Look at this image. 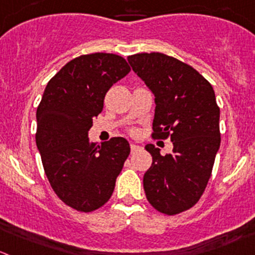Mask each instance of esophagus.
Masks as SVG:
<instances>
[{
	"label": "esophagus",
	"mask_w": 255,
	"mask_h": 255,
	"mask_svg": "<svg viewBox=\"0 0 255 255\" xmlns=\"http://www.w3.org/2000/svg\"><path fill=\"white\" fill-rule=\"evenodd\" d=\"M130 149H131V151L134 152V151H137V150L140 149V146L139 145H135V144H131L130 145Z\"/></svg>",
	"instance_id": "esophagus-1"
}]
</instances>
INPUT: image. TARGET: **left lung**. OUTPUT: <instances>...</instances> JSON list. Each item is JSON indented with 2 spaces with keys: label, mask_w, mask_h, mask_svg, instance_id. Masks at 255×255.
Segmentation results:
<instances>
[{
  "label": "left lung",
  "mask_w": 255,
  "mask_h": 255,
  "mask_svg": "<svg viewBox=\"0 0 255 255\" xmlns=\"http://www.w3.org/2000/svg\"><path fill=\"white\" fill-rule=\"evenodd\" d=\"M128 61L155 96L152 137L174 145L164 156L145 146L152 156L142 180L146 199L157 212L179 214L203 195L220 146L214 90L195 69L164 53H136Z\"/></svg>",
  "instance_id": "left-lung-1"
}]
</instances>
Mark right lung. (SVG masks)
<instances>
[{
  "mask_svg": "<svg viewBox=\"0 0 255 255\" xmlns=\"http://www.w3.org/2000/svg\"><path fill=\"white\" fill-rule=\"evenodd\" d=\"M129 72L125 59L114 53L76 57L48 81L36 111L45 174L56 195L75 210L94 212L108 202L130 154L124 137L101 146L87 137L109 89Z\"/></svg>",
  "mask_w": 255,
  "mask_h": 255,
  "instance_id": "obj_1",
  "label": "right lung"
}]
</instances>
